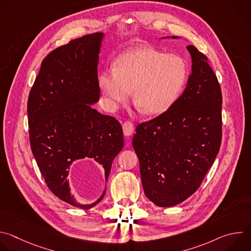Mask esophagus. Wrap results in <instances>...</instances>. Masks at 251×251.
Returning a JSON list of instances; mask_svg holds the SVG:
<instances>
[{
    "mask_svg": "<svg viewBox=\"0 0 251 251\" xmlns=\"http://www.w3.org/2000/svg\"><path fill=\"white\" fill-rule=\"evenodd\" d=\"M123 127V132L125 136H131L134 132V125L131 121H125L122 125Z\"/></svg>",
    "mask_w": 251,
    "mask_h": 251,
    "instance_id": "1",
    "label": "esophagus"
}]
</instances>
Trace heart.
<instances>
[{
	"mask_svg": "<svg viewBox=\"0 0 251 251\" xmlns=\"http://www.w3.org/2000/svg\"><path fill=\"white\" fill-rule=\"evenodd\" d=\"M188 76L186 61L152 48H139L121 54L115 69H105L99 86L113 108L133 100L142 113L159 115L167 111L180 95Z\"/></svg>",
	"mask_w": 251,
	"mask_h": 251,
	"instance_id": "1",
	"label": "heart"
}]
</instances>
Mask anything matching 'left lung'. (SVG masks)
Returning a JSON list of instances; mask_svg holds the SVG:
<instances>
[{
    "mask_svg": "<svg viewBox=\"0 0 251 251\" xmlns=\"http://www.w3.org/2000/svg\"><path fill=\"white\" fill-rule=\"evenodd\" d=\"M187 50L193 66L184 93L167 111L138 124L132 142L144 193L163 207L184 201L200 188L222 144L220 82L207 57L194 46Z\"/></svg>",
    "mask_w": 251,
    "mask_h": 251,
    "instance_id": "obj_1",
    "label": "left lung"
}]
</instances>
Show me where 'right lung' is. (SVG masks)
Returning a JSON list of instances; mask_svg holds the SVG:
<instances>
[{"mask_svg": "<svg viewBox=\"0 0 251 251\" xmlns=\"http://www.w3.org/2000/svg\"><path fill=\"white\" fill-rule=\"evenodd\" d=\"M103 33L86 34L50 51L27 99L31 152L48 188L61 201L89 209L70 194L67 176L78 159L93 158L109 176L124 145L121 124L91 104L100 96L98 53Z\"/></svg>", "mask_w": 251, "mask_h": 251, "instance_id": "right-lung-1", "label": "right lung"}]
</instances>
